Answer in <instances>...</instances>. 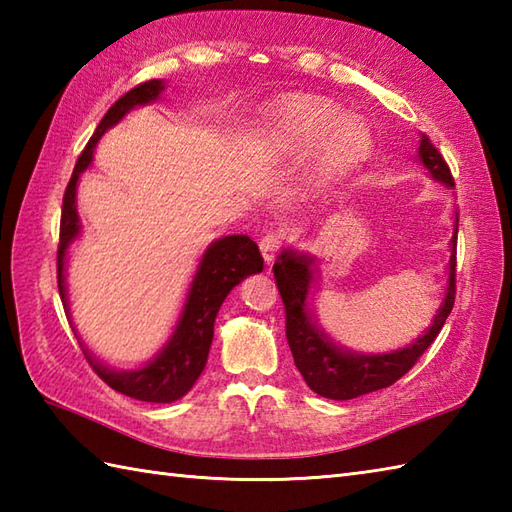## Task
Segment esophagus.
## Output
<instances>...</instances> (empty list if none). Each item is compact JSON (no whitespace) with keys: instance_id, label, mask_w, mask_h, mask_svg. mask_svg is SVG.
<instances>
[{"instance_id":"1","label":"esophagus","mask_w":512,"mask_h":512,"mask_svg":"<svg viewBox=\"0 0 512 512\" xmlns=\"http://www.w3.org/2000/svg\"><path fill=\"white\" fill-rule=\"evenodd\" d=\"M281 244H284V233H279V231L277 233H266L262 237V242H259V250H262V255H264L268 264L277 257Z\"/></svg>"}]
</instances>
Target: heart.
I'll list each match as a JSON object with an SVG mask.
<instances>
[{"label":"heart","instance_id":"b5f03b06","mask_svg":"<svg viewBox=\"0 0 512 512\" xmlns=\"http://www.w3.org/2000/svg\"><path fill=\"white\" fill-rule=\"evenodd\" d=\"M255 143L268 158H301L323 144L321 171L336 176L369 154L372 136L363 121L343 118L339 105L295 96L264 114Z\"/></svg>","mask_w":512,"mask_h":512}]
</instances>
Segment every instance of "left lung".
<instances>
[{"label":"left lung","mask_w":512,"mask_h":512,"mask_svg":"<svg viewBox=\"0 0 512 512\" xmlns=\"http://www.w3.org/2000/svg\"><path fill=\"white\" fill-rule=\"evenodd\" d=\"M418 158L431 173L433 180H438L447 187H455L451 169L444 162L440 151L433 147L431 140L422 134ZM458 222V217H455ZM455 246H458V224L451 237V257H449V281L444 301L433 317L431 325L420 339L409 343L402 350H394L389 354H356L343 350L336 345L328 334H325L312 310L308 308V295L314 281V257L297 253V250L286 248L277 257L273 266L275 281L279 288L281 301L286 308V339L290 345L292 358L312 391L330 400H352L369 391L385 389L394 385L398 378L405 376L409 369L416 365L424 350L436 341L444 321L453 310L455 301Z\"/></svg>","instance_id":"obj_1"}]
</instances>
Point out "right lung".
<instances>
[{
	"label": "right lung",
	"mask_w": 512,
	"mask_h": 512,
	"mask_svg": "<svg viewBox=\"0 0 512 512\" xmlns=\"http://www.w3.org/2000/svg\"><path fill=\"white\" fill-rule=\"evenodd\" d=\"M162 90H165V81L151 79L123 94L121 99L107 110L103 121L96 127L94 136L90 138V143L85 145L79 160H76L68 189H65L63 195L57 250V284L68 319L70 308L68 290H65V262H68L70 244L81 233L79 213H76V184H79L81 173L92 165L94 147L107 129L114 127L129 110H134V107L158 101ZM262 270L264 259L259 255L257 244L248 235H226L215 239V242L204 250L198 270H195V277L191 281L189 295L184 299L176 330L169 336L165 347H162L147 365L129 369V372H116V369H110L96 361V358L83 347L85 358H88L90 365L94 367V372L112 389H116L118 394L145 402L180 400L195 385V380L200 378L206 365L213 341L215 317L226 295L244 277L262 273Z\"/></svg>",
	"instance_id": "obj_1"
}]
</instances>
